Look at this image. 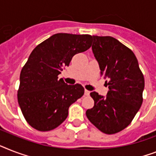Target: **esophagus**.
Instances as JSON below:
<instances>
[{
	"instance_id": "1",
	"label": "esophagus",
	"mask_w": 156,
	"mask_h": 156,
	"mask_svg": "<svg viewBox=\"0 0 156 156\" xmlns=\"http://www.w3.org/2000/svg\"><path fill=\"white\" fill-rule=\"evenodd\" d=\"M90 92L89 90H85V95H87V96L90 95Z\"/></svg>"
}]
</instances>
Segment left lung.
Wrapping results in <instances>:
<instances>
[{
  "label": "left lung",
  "mask_w": 156,
  "mask_h": 156,
  "mask_svg": "<svg viewBox=\"0 0 156 156\" xmlns=\"http://www.w3.org/2000/svg\"><path fill=\"white\" fill-rule=\"evenodd\" d=\"M92 50L100 74L108 82L107 97L91 92L93 108L87 119L102 132L113 135L131 123L143 103L144 77L131 49L112 37H92Z\"/></svg>",
  "instance_id": "8db88e82"
}]
</instances>
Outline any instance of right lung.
Instances as JSON below:
<instances>
[{
    "label": "right lung",
    "mask_w": 156,
    "mask_h": 156,
    "mask_svg": "<svg viewBox=\"0 0 156 156\" xmlns=\"http://www.w3.org/2000/svg\"><path fill=\"white\" fill-rule=\"evenodd\" d=\"M89 34H56L34 48L21 69L17 100L26 122L40 131L58 127L69 106L84 94L82 85L58 79L76 54L91 46Z\"/></svg>",
    "instance_id": "1"
}]
</instances>
